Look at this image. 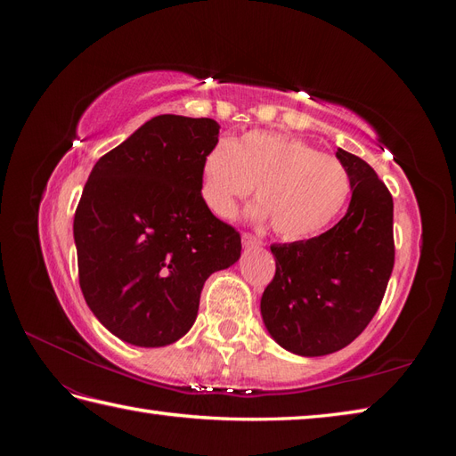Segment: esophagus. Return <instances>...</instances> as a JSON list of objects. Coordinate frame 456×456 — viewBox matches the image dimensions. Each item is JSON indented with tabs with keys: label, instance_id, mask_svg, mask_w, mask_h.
<instances>
[{
	"label": "esophagus",
	"instance_id": "esophagus-1",
	"mask_svg": "<svg viewBox=\"0 0 456 456\" xmlns=\"http://www.w3.org/2000/svg\"><path fill=\"white\" fill-rule=\"evenodd\" d=\"M241 243H243V247H258L262 241L258 238H255L253 233H243Z\"/></svg>",
	"mask_w": 456,
	"mask_h": 456
}]
</instances>
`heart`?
<instances>
[{
	"label": "heart",
	"instance_id": "heart-1",
	"mask_svg": "<svg viewBox=\"0 0 456 456\" xmlns=\"http://www.w3.org/2000/svg\"><path fill=\"white\" fill-rule=\"evenodd\" d=\"M256 184L249 207L255 220H272L285 240L322 232L350 196L344 165L293 136L251 131L236 141H218L200 161V198L216 216H230Z\"/></svg>",
	"mask_w": 456,
	"mask_h": 456
}]
</instances>
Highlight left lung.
Returning a JSON list of instances; mask_svg holds the SVG:
<instances>
[{"mask_svg": "<svg viewBox=\"0 0 456 456\" xmlns=\"http://www.w3.org/2000/svg\"><path fill=\"white\" fill-rule=\"evenodd\" d=\"M352 200L317 238L272 245L275 275L260 298L270 337L287 352L342 350L377 314L394 268V201L369 163L338 148Z\"/></svg>", "mask_w": 456, "mask_h": 456, "instance_id": "8db88e82", "label": "left lung"}]
</instances>
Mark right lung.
<instances>
[{
	"instance_id": "right-lung-1",
	"label": "right lung",
	"mask_w": 456,
	"mask_h": 456,
	"mask_svg": "<svg viewBox=\"0 0 456 456\" xmlns=\"http://www.w3.org/2000/svg\"><path fill=\"white\" fill-rule=\"evenodd\" d=\"M218 129L209 118L156 116L87 178L74 216L79 287L96 320L133 346L183 338L207 278L241 256L240 233L198 190Z\"/></svg>"
}]
</instances>
